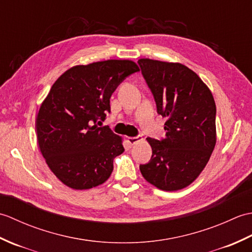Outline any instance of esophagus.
<instances>
[{"label": "esophagus", "mask_w": 252, "mask_h": 252, "mask_svg": "<svg viewBox=\"0 0 252 252\" xmlns=\"http://www.w3.org/2000/svg\"><path fill=\"white\" fill-rule=\"evenodd\" d=\"M142 140L141 136H134V137H127V143L130 144V145H134V144L138 143Z\"/></svg>", "instance_id": "esophagus-1"}]
</instances>
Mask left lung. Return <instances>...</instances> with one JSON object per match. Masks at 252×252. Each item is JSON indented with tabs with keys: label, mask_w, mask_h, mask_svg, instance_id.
<instances>
[{
	"label": "left lung",
	"mask_w": 252,
	"mask_h": 252,
	"mask_svg": "<svg viewBox=\"0 0 252 252\" xmlns=\"http://www.w3.org/2000/svg\"><path fill=\"white\" fill-rule=\"evenodd\" d=\"M137 63L157 112L168 118L165 137L147 138L153 155L148 163L140 165L141 173L159 189H182L198 178L215 149V99L202 80L182 63L149 58Z\"/></svg>",
	"instance_id": "left-lung-1"
}]
</instances>
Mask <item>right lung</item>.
Listing matches in <instances>:
<instances>
[{
  "label": "right lung",
  "instance_id": "right-lung-1",
  "mask_svg": "<svg viewBox=\"0 0 252 252\" xmlns=\"http://www.w3.org/2000/svg\"><path fill=\"white\" fill-rule=\"evenodd\" d=\"M140 68L132 61L109 60L68 69L58 78L36 116V137L51 171L73 189L103 184L114 159L125 152L120 136L98 126L110 112V97Z\"/></svg>",
  "mask_w": 252,
  "mask_h": 252
}]
</instances>
